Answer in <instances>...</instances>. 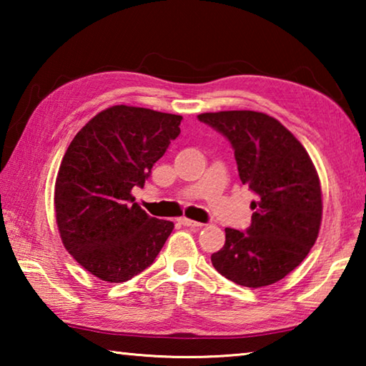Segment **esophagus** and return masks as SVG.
I'll return each instance as SVG.
<instances>
[{"label":"esophagus","instance_id":"1","mask_svg":"<svg viewBox=\"0 0 366 366\" xmlns=\"http://www.w3.org/2000/svg\"><path fill=\"white\" fill-rule=\"evenodd\" d=\"M179 222H181L182 226H187V227H202L203 226L202 222L194 221V219H189V218H181V219H179Z\"/></svg>","mask_w":366,"mask_h":366}]
</instances>
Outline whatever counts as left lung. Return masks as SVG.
<instances>
[{"mask_svg": "<svg viewBox=\"0 0 366 366\" xmlns=\"http://www.w3.org/2000/svg\"><path fill=\"white\" fill-rule=\"evenodd\" d=\"M198 119L229 139L240 181L257 194L250 227L245 232L226 227V244L212 263L239 286H271L294 271L317 242L323 218L317 168L294 134L268 114L219 111Z\"/></svg>", "mask_w": 366, "mask_h": 366, "instance_id": "1", "label": "left lung"}]
</instances>
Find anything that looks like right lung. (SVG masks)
Returning a JSON list of instances; mask_svg holds the SVG:
<instances>
[{"mask_svg":"<svg viewBox=\"0 0 366 366\" xmlns=\"http://www.w3.org/2000/svg\"><path fill=\"white\" fill-rule=\"evenodd\" d=\"M182 116L116 104L80 129L61 161L54 213L61 240L95 277L126 282L148 268L174 224L135 203L153 164L181 129Z\"/></svg>","mask_w":366,"mask_h":366,"instance_id":"right-lung-1","label":"right lung"}]
</instances>
